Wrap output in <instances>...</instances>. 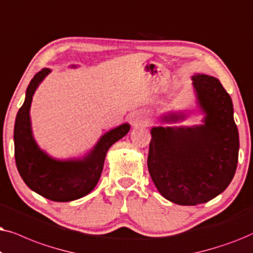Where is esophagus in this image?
Wrapping results in <instances>:
<instances>
[{
	"instance_id": "obj_1",
	"label": "esophagus",
	"mask_w": 253,
	"mask_h": 253,
	"mask_svg": "<svg viewBox=\"0 0 253 253\" xmlns=\"http://www.w3.org/2000/svg\"><path fill=\"white\" fill-rule=\"evenodd\" d=\"M148 123V119L146 116H143V114H135V116L133 117V124L135 125V126H144V125H147Z\"/></svg>"
}]
</instances>
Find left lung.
<instances>
[{
	"mask_svg": "<svg viewBox=\"0 0 253 253\" xmlns=\"http://www.w3.org/2000/svg\"><path fill=\"white\" fill-rule=\"evenodd\" d=\"M197 107L161 116L168 126L151 127L148 170L158 192L181 206L205 204L221 194L234 178L240 139L229 93L216 77L192 76ZM191 114L202 124L176 126Z\"/></svg>",
	"mask_w": 253,
	"mask_h": 253,
	"instance_id": "8db88e82",
	"label": "left lung"
}]
</instances>
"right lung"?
Masks as SVG:
<instances>
[{
	"label": "right lung",
	"mask_w": 253,
	"mask_h": 253,
	"mask_svg": "<svg viewBox=\"0 0 253 253\" xmlns=\"http://www.w3.org/2000/svg\"><path fill=\"white\" fill-rule=\"evenodd\" d=\"M72 68L77 66L72 65ZM52 70L43 68L30 82L15 121L13 142L15 160L24 183L36 193L56 203L73 201L89 194L98 183L107 150L129 132L124 123L103 134L95 146L83 156L55 158L42 149L33 136L31 116L32 98L40 83Z\"/></svg>",
	"instance_id": "add662e5"
}]
</instances>
